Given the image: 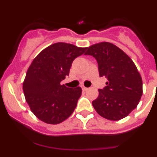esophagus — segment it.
I'll list each match as a JSON object with an SVG mask.
<instances>
[{"instance_id": "34e87169", "label": "esophagus", "mask_w": 157, "mask_h": 157, "mask_svg": "<svg viewBox=\"0 0 157 157\" xmlns=\"http://www.w3.org/2000/svg\"><path fill=\"white\" fill-rule=\"evenodd\" d=\"M81 88H82V90H83V91H86V90H87V89H88V88L85 87L84 86H81Z\"/></svg>"}]
</instances>
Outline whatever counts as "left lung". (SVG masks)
I'll return each instance as SVG.
<instances>
[{
	"label": "left lung",
	"instance_id": "8db88e82",
	"mask_svg": "<svg viewBox=\"0 0 157 157\" xmlns=\"http://www.w3.org/2000/svg\"><path fill=\"white\" fill-rule=\"evenodd\" d=\"M85 55L96 58L99 76L108 79L92 102L95 110L111 121L125 118L137 106L143 94L142 78L134 63L121 49L107 42L88 47Z\"/></svg>",
	"mask_w": 157,
	"mask_h": 157
}]
</instances>
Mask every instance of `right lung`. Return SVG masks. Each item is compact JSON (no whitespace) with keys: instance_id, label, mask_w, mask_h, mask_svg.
<instances>
[{"instance_id":"add662e5","label":"right lung","mask_w":157,"mask_h":157,"mask_svg":"<svg viewBox=\"0 0 157 157\" xmlns=\"http://www.w3.org/2000/svg\"><path fill=\"white\" fill-rule=\"evenodd\" d=\"M86 49L58 42L43 49L33 59L23 90L26 102L39 120L47 124H59L74 112L82 89L68 88L61 81L69 75L73 61Z\"/></svg>"}]
</instances>
